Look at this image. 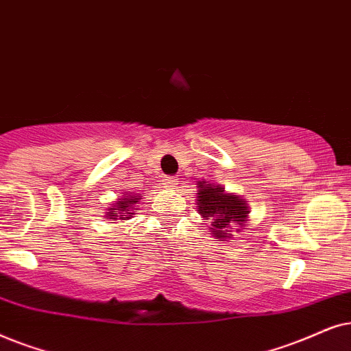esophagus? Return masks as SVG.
<instances>
[{
    "instance_id": "1",
    "label": "esophagus",
    "mask_w": 351,
    "mask_h": 351,
    "mask_svg": "<svg viewBox=\"0 0 351 351\" xmlns=\"http://www.w3.org/2000/svg\"><path fill=\"white\" fill-rule=\"evenodd\" d=\"M163 184H165V188L175 189L178 186V176H165L163 178Z\"/></svg>"
}]
</instances>
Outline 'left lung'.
<instances>
[{
  "label": "left lung",
  "instance_id": "left-lung-1",
  "mask_svg": "<svg viewBox=\"0 0 351 351\" xmlns=\"http://www.w3.org/2000/svg\"><path fill=\"white\" fill-rule=\"evenodd\" d=\"M197 205L199 213L205 219H213L212 232L218 239L231 237L230 232L234 224L242 226L247 218V205L245 200H242L236 195L224 194L221 186H205L200 183Z\"/></svg>",
  "mask_w": 351,
  "mask_h": 351
}]
</instances>
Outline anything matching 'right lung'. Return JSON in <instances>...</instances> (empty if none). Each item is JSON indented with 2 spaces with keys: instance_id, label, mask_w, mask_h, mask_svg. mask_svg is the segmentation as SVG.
I'll return each instance as SVG.
<instances>
[{
  "instance_id": "add662e5",
  "label": "right lung",
  "mask_w": 351,
  "mask_h": 351,
  "mask_svg": "<svg viewBox=\"0 0 351 351\" xmlns=\"http://www.w3.org/2000/svg\"><path fill=\"white\" fill-rule=\"evenodd\" d=\"M141 199L139 195H128L125 194L123 199L117 200V208H109L110 212H107L110 219H125V218H132L134 212L133 207L138 204V200Z\"/></svg>"
}]
</instances>
